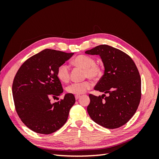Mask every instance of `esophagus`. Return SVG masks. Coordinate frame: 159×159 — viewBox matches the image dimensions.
Masks as SVG:
<instances>
[{
	"mask_svg": "<svg viewBox=\"0 0 159 159\" xmlns=\"http://www.w3.org/2000/svg\"><path fill=\"white\" fill-rule=\"evenodd\" d=\"M80 98V95H75V99H79Z\"/></svg>",
	"mask_w": 159,
	"mask_h": 159,
	"instance_id": "obj_1",
	"label": "esophagus"
}]
</instances>
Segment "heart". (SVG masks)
<instances>
[{
  "mask_svg": "<svg viewBox=\"0 0 159 159\" xmlns=\"http://www.w3.org/2000/svg\"><path fill=\"white\" fill-rule=\"evenodd\" d=\"M74 64L80 66L84 69V75L85 78L97 80L102 77L103 69L99 65L95 64L93 57L87 55H80L75 57ZM57 77L61 82H68L70 78V72L69 66L63 64L60 65L57 70ZM92 83L90 81H84L81 82H75L68 86L66 89L67 92L70 94L80 95L84 93L86 91L92 88Z\"/></svg>",
  "mask_w": 159,
  "mask_h": 159,
  "instance_id": "obj_1",
  "label": "heart"
}]
</instances>
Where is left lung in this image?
I'll use <instances>...</instances> for the list:
<instances>
[{"mask_svg": "<svg viewBox=\"0 0 159 159\" xmlns=\"http://www.w3.org/2000/svg\"><path fill=\"white\" fill-rule=\"evenodd\" d=\"M85 54L102 57L104 74L94 89L109 94L89 95V115L105 128L124 125L135 113L141 98V80L135 64L126 53L106 44L85 51Z\"/></svg>", "mask_w": 159, "mask_h": 159, "instance_id": "1", "label": "left lung"}]
</instances>
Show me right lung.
Wrapping results in <instances>:
<instances>
[{
	"label": "right lung",
	"mask_w": 159,
	"mask_h": 159,
	"mask_svg": "<svg viewBox=\"0 0 159 159\" xmlns=\"http://www.w3.org/2000/svg\"><path fill=\"white\" fill-rule=\"evenodd\" d=\"M73 55L44 49L26 60L16 72L12 88L14 107L21 121L32 131L51 134L67 121L75 102L74 95L68 93L52 104L50 98L63 93L57 70Z\"/></svg>",
	"instance_id": "1"
}]
</instances>
